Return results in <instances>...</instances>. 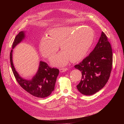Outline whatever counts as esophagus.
Instances as JSON below:
<instances>
[{"label":"esophagus","mask_w":124,"mask_h":124,"mask_svg":"<svg viewBox=\"0 0 124 124\" xmlns=\"http://www.w3.org/2000/svg\"><path fill=\"white\" fill-rule=\"evenodd\" d=\"M60 72H65L67 70H68V68H60L59 69Z\"/></svg>","instance_id":"esophagus-1"}]
</instances>
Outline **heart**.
Here are the masks:
<instances>
[{
  "label": "heart",
  "instance_id": "obj_1",
  "mask_svg": "<svg viewBox=\"0 0 124 124\" xmlns=\"http://www.w3.org/2000/svg\"><path fill=\"white\" fill-rule=\"evenodd\" d=\"M49 37H43L39 44L42 54L49 59L58 51L63 50L52 61L54 66H63L69 61L77 62L85 57L93 42L92 29L78 26L62 27L51 29Z\"/></svg>",
  "mask_w": 124,
  "mask_h": 124
}]
</instances>
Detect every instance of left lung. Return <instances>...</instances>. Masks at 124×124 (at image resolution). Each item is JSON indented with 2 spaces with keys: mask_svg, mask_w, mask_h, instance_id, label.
I'll list each match as a JSON object with an SVG mask.
<instances>
[{
  "mask_svg": "<svg viewBox=\"0 0 124 124\" xmlns=\"http://www.w3.org/2000/svg\"><path fill=\"white\" fill-rule=\"evenodd\" d=\"M113 64L112 49L108 38L101 32L98 43L89 56L74 67L82 73L76 86L82 94L91 95L98 92L108 82Z\"/></svg>",
  "mask_w": 124,
  "mask_h": 124,
  "instance_id": "1",
  "label": "left lung"
}]
</instances>
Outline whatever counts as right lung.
<instances>
[{"label":"right lung","mask_w":124,"mask_h":124,"mask_svg":"<svg viewBox=\"0 0 124 124\" xmlns=\"http://www.w3.org/2000/svg\"><path fill=\"white\" fill-rule=\"evenodd\" d=\"M25 37L24 31L19 32L13 43L12 49L20 43ZM12 52L13 50L10 53L11 67L16 79L20 86L26 92L39 98H45L49 96L54 90L59 70L57 68L50 67L46 63L41 61L37 72L32 79L31 80L23 79L15 68L12 61Z\"/></svg>","instance_id":"right-lung-1"}]
</instances>
